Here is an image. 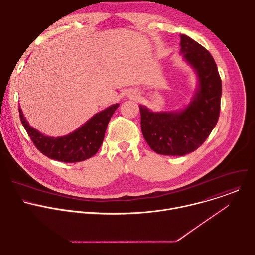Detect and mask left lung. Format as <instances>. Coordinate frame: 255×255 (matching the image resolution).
Segmentation results:
<instances>
[{
	"label": "left lung",
	"mask_w": 255,
	"mask_h": 255,
	"mask_svg": "<svg viewBox=\"0 0 255 255\" xmlns=\"http://www.w3.org/2000/svg\"><path fill=\"white\" fill-rule=\"evenodd\" d=\"M180 53L196 70L199 88L192 102L179 112H151L139 106L141 131L158 154L183 156L198 149L216 126L220 115L222 82L211 53L180 34Z\"/></svg>",
	"instance_id": "obj_1"
}]
</instances>
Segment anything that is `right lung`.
<instances>
[{"instance_id": "add662e5", "label": "right lung", "mask_w": 255, "mask_h": 255, "mask_svg": "<svg viewBox=\"0 0 255 255\" xmlns=\"http://www.w3.org/2000/svg\"><path fill=\"white\" fill-rule=\"evenodd\" d=\"M119 107L114 104L96 114L75 132L62 137H48L32 128L19 107L21 122L30 139L42 154L62 162H80L91 158L100 149L112 115Z\"/></svg>"}]
</instances>
